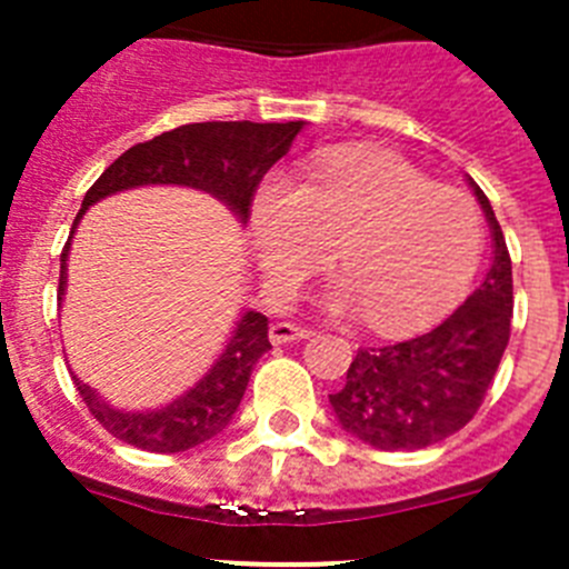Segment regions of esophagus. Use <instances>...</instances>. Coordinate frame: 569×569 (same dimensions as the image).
<instances>
[{"mask_svg":"<svg viewBox=\"0 0 569 569\" xmlns=\"http://www.w3.org/2000/svg\"><path fill=\"white\" fill-rule=\"evenodd\" d=\"M313 337L311 328H299V326H290V322H273L270 326V340L273 342H293V340H308Z\"/></svg>","mask_w":569,"mask_h":569,"instance_id":"esophagus-1","label":"esophagus"}]
</instances>
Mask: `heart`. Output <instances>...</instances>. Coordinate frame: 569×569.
I'll use <instances>...</instances> for the list:
<instances>
[{
	"label": "heart",
	"mask_w": 569,
	"mask_h": 569,
	"mask_svg": "<svg viewBox=\"0 0 569 569\" xmlns=\"http://www.w3.org/2000/svg\"><path fill=\"white\" fill-rule=\"evenodd\" d=\"M258 264L290 293L335 250L340 305L380 331L445 313L471 284L486 232L477 206L389 153H328L302 182L270 173L250 203Z\"/></svg>",
	"instance_id": "heart-1"
}]
</instances>
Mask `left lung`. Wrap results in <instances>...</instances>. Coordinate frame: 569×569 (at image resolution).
Wrapping results in <instances>:
<instances>
[{
  "instance_id": "obj_1",
  "label": "left lung",
  "mask_w": 569,
  "mask_h": 569,
  "mask_svg": "<svg viewBox=\"0 0 569 569\" xmlns=\"http://www.w3.org/2000/svg\"><path fill=\"white\" fill-rule=\"evenodd\" d=\"M495 258L486 279L445 322L412 340L360 349L346 387L328 396L346 433L378 450H419L477 416L511 335V258L495 209L477 182Z\"/></svg>"
}]
</instances>
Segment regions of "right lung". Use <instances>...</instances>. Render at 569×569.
<instances>
[{"label": "right lung", "mask_w": 569, "mask_h": 569, "mask_svg": "<svg viewBox=\"0 0 569 569\" xmlns=\"http://www.w3.org/2000/svg\"><path fill=\"white\" fill-rule=\"evenodd\" d=\"M299 130H302V121H284V124L203 121V124L173 127L168 133L153 136L150 142L133 144L92 182L74 218L72 232L89 206L116 191L136 189V186H189V189L209 191L247 223L252 191L264 180V173L288 153ZM69 243H72V234L60 252L58 302H63ZM267 349H273L267 337V317L247 311L238 319V328L229 337L218 363L211 366L186 396L162 410H116L81 378H74V387L107 433L150 453H180L218 436L232 421L250 383L252 366Z\"/></svg>", "instance_id": "right-lung-1"}]
</instances>
